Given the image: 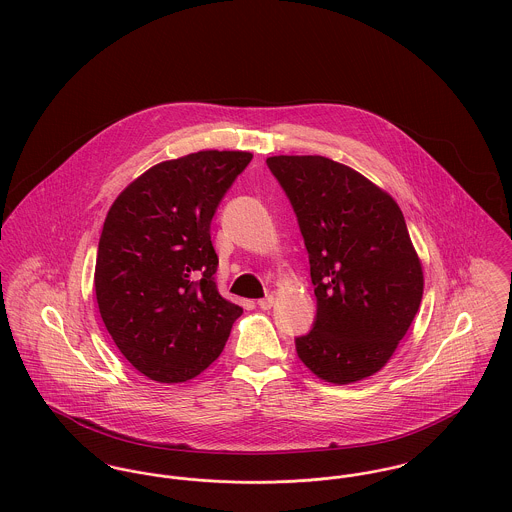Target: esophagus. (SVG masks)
I'll list each match as a JSON object with an SVG mask.
<instances>
[{"mask_svg":"<svg viewBox=\"0 0 512 512\" xmlns=\"http://www.w3.org/2000/svg\"><path fill=\"white\" fill-rule=\"evenodd\" d=\"M274 305V295H266V297H262V299H258V307L260 309H270Z\"/></svg>","mask_w":512,"mask_h":512,"instance_id":"obj_1","label":"esophagus"}]
</instances>
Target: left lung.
Instances as JSON below:
<instances>
[{
  "label": "left lung",
  "mask_w": 512,
  "mask_h": 512,
  "mask_svg": "<svg viewBox=\"0 0 512 512\" xmlns=\"http://www.w3.org/2000/svg\"><path fill=\"white\" fill-rule=\"evenodd\" d=\"M309 254L317 315L295 339L301 363L333 384L390 361L424 293V272L396 201L359 171L321 155L266 159Z\"/></svg>",
  "instance_id": "8db88e82"
}]
</instances>
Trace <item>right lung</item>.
Here are the masks:
<instances>
[{"label": "right lung", "mask_w": 512, "mask_h": 512, "mask_svg": "<svg viewBox=\"0 0 512 512\" xmlns=\"http://www.w3.org/2000/svg\"><path fill=\"white\" fill-rule=\"evenodd\" d=\"M248 151H197L161 161L110 207L94 290L120 353L144 376L173 384L219 359L242 307L224 299L211 220L246 169Z\"/></svg>", "instance_id": "right-lung-1"}]
</instances>
